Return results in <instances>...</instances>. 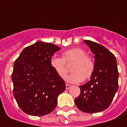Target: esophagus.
Masks as SVG:
<instances>
[{
  "label": "esophagus",
  "instance_id": "esophagus-1",
  "mask_svg": "<svg viewBox=\"0 0 127 127\" xmlns=\"http://www.w3.org/2000/svg\"><path fill=\"white\" fill-rule=\"evenodd\" d=\"M71 85H69V84H66V89H69L71 88Z\"/></svg>",
  "mask_w": 127,
  "mask_h": 127
}]
</instances>
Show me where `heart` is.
<instances>
[{"instance_id":"heart-1","label":"heart","mask_w":127,"mask_h":127,"mask_svg":"<svg viewBox=\"0 0 127 127\" xmlns=\"http://www.w3.org/2000/svg\"><path fill=\"white\" fill-rule=\"evenodd\" d=\"M62 58H52L50 64L61 78H64L68 72L66 64L73 63L71 71L73 72L66 78L67 82L79 83L84 80H87L94 74L95 63L94 60L87 55L85 49L80 47H73L64 51Z\"/></svg>"}]
</instances>
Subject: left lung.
<instances>
[{
  "label": "left lung",
  "mask_w": 127,
  "mask_h": 127,
  "mask_svg": "<svg viewBox=\"0 0 127 127\" xmlns=\"http://www.w3.org/2000/svg\"><path fill=\"white\" fill-rule=\"evenodd\" d=\"M94 54L95 70L90 80L79 86L80 94L75 99L83 112L94 113L107 109L118 89V71L115 56L106 47L91 40H84Z\"/></svg>",
  "instance_id": "1"
}]
</instances>
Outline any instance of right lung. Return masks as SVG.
I'll list each match as a JSON object with an SVG mask.
<instances>
[{
  "instance_id": "1",
  "label": "right lung",
  "mask_w": 127,
  "mask_h": 127,
  "mask_svg": "<svg viewBox=\"0 0 127 127\" xmlns=\"http://www.w3.org/2000/svg\"><path fill=\"white\" fill-rule=\"evenodd\" d=\"M60 49L51 43L37 42L24 49L15 61L11 75L13 94L27 114L50 113L57 105L58 95L65 90L63 79L50 64L53 54Z\"/></svg>"
}]
</instances>
